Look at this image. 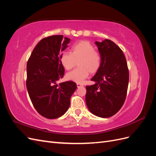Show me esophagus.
Here are the masks:
<instances>
[{"instance_id": "esophagus-1", "label": "esophagus", "mask_w": 156, "mask_h": 156, "mask_svg": "<svg viewBox=\"0 0 156 156\" xmlns=\"http://www.w3.org/2000/svg\"><path fill=\"white\" fill-rule=\"evenodd\" d=\"M77 88H80V87H83V84H82V83H77Z\"/></svg>"}]
</instances>
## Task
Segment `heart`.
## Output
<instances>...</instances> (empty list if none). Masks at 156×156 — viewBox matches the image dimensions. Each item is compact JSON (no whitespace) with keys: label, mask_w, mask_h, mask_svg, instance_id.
<instances>
[{"label":"heart","mask_w":156,"mask_h":156,"mask_svg":"<svg viewBox=\"0 0 156 156\" xmlns=\"http://www.w3.org/2000/svg\"><path fill=\"white\" fill-rule=\"evenodd\" d=\"M79 62V68L66 74V78L77 83H83L90 72L96 73L101 66L100 54L87 41H81L72 45L70 53H64L60 57V63L66 70L73 68Z\"/></svg>","instance_id":"b5f03b06"}]
</instances>
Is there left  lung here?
I'll use <instances>...</instances> for the list:
<instances>
[{
    "label": "left lung",
    "instance_id": "left-lung-1",
    "mask_svg": "<svg viewBox=\"0 0 156 156\" xmlns=\"http://www.w3.org/2000/svg\"><path fill=\"white\" fill-rule=\"evenodd\" d=\"M101 58L100 68L87 86L86 103L93 115L108 118L123 105L129 83V71L123 52L111 40L96 41Z\"/></svg>",
    "mask_w": 156,
    "mask_h": 156
}]
</instances>
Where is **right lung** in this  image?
<instances>
[{
  "label": "right lung",
  "instance_id": "add662e5",
  "mask_svg": "<svg viewBox=\"0 0 156 156\" xmlns=\"http://www.w3.org/2000/svg\"><path fill=\"white\" fill-rule=\"evenodd\" d=\"M70 39L62 35L42 39L32 51L27 64V88L37 112L49 119L62 116L70 105L76 83L63 78L64 68L60 63L61 52L68 48Z\"/></svg>",
  "mask_w": 156,
  "mask_h": 156
}]
</instances>
